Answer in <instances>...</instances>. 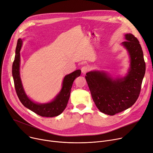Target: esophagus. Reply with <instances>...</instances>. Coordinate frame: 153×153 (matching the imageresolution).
I'll return each instance as SVG.
<instances>
[{
    "label": "esophagus",
    "instance_id": "obj_1",
    "mask_svg": "<svg viewBox=\"0 0 153 153\" xmlns=\"http://www.w3.org/2000/svg\"><path fill=\"white\" fill-rule=\"evenodd\" d=\"M89 70V68L87 66H83V67L81 68L82 73L83 74H85Z\"/></svg>",
    "mask_w": 153,
    "mask_h": 153
}]
</instances>
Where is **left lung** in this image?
<instances>
[{
  "instance_id": "obj_1",
  "label": "left lung",
  "mask_w": 153,
  "mask_h": 153,
  "mask_svg": "<svg viewBox=\"0 0 153 153\" xmlns=\"http://www.w3.org/2000/svg\"><path fill=\"white\" fill-rule=\"evenodd\" d=\"M122 45L130 58V68L123 77H111L105 71H92L86 74L92 99L102 113L114 115L131 107L138 99L146 71L140 42L133 34L125 33Z\"/></svg>"
}]
</instances>
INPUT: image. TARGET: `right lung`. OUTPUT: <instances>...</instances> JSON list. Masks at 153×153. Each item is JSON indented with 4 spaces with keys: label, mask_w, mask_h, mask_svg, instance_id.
Returning <instances> with one entry per match:
<instances>
[{
    "label": "right lung",
    "mask_w": 153,
    "mask_h": 153,
    "mask_svg": "<svg viewBox=\"0 0 153 153\" xmlns=\"http://www.w3.org/2000/svg\"><path fill=\"white\" fill-rule=\"evenodd\" d=\"M23 39L19 38L15 50V59L12 65V76L14 85L18 97L26 108L35 112V114L45 117H53L60 115L66 108L70 97L71 87L76 78L80 76L81 71L76 70L64 77L62 88L57 95L51 101L48 103H36L31 100L24 91L20 74V50Z\"/></svg>",
    "instance_id": "1"
}]
</instances>
